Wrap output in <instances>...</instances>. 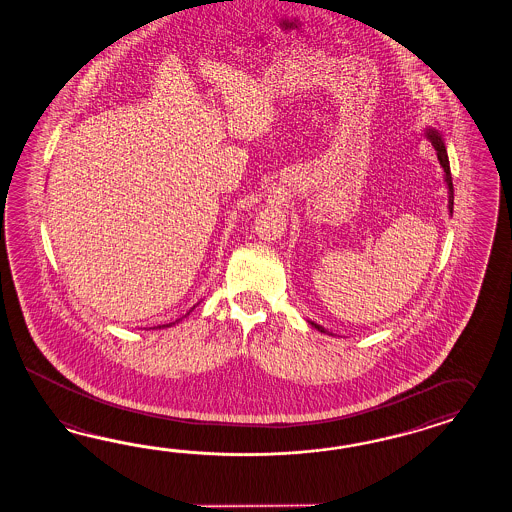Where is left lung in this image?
Wrapping results in <instances>:
<instances>
[{
  "label": "left lung",
  "mask_w": 512,
  "mask_h": 512,
  "mask_svg": "<svg viewBox=\"0 0 512 512\" xmlns=\"http://www.w3.org/2000/svg\"><path fill=\"white\" fill-rule=\"evenodd\" d=\"M425 137L433 143L436 156H438V161H440V167L444 169V182H446L447 187V210H449V215H453V180H451V169H449V158H447L444 135H442L440 130L427 126V128H425ZM308 323H310L315 330H319V332H323V334H328L327 328L317 325V323L310 321V319H308Z\"/></svg>",
  "instance_id": "8db88e82"
}]
</instances>
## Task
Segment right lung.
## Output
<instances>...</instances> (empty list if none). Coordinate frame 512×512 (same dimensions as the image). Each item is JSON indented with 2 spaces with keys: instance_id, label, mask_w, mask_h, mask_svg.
I'll return each mask as SVG.
<instances>
[{
  "instance_id": "obj_1",
  "label": "right lung",
  "mask_w": 512,
  "mask_h": 512,
  "mask_svg": "<svg viewBox=\"0 0 512 512\" xmlns=\"http://www.w3.org/2000/svg\"><path fill=\"white\" fill-rule=\"evenodd\" d=\"M195 306H198V302H197V304H195ZM195 306H193V308H191V310H189V312H187V314H185L184 317H187V315L191 314V312H193V310H195ZM184 317H180V319H176V321H174V323H167V325H159L158 328L172 327V325H176V323H180V321H182V319H184Z\"/></svg>"
}]
</instances>
